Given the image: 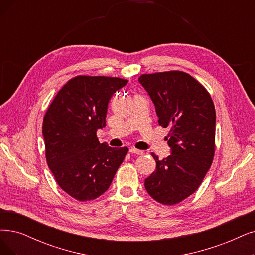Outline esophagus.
I'll return each mask as SVG.
<instances>
[{
    "label": "esophagus",
    "mask_w": 255,
    "mask_h": 255,
    "mask_svg": "<svg viewBox=\"0 0 255 255\" xmlns=\"http://www.w3.org/2000/svg\"><path fill=\"white\" fill-rule=\"evenodd\" d=\"M129 152H131V154H135V155H144V150H141V149H137L135 147H131L129 148Z\"/></svg>",
    "instance_id": "esophagus-1"
}]
</instances>
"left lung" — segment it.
I'll return each instance as SVG.
<instances>
[{"mask_svg":"<svg viewBox=\"0 0 255 255\" xmlns=\"http://www.w3.org/2000/svg\"><path fill=\"white\" fill-rule=\"evenodd\" d=\"M139 83L150 96L171 154L162 160L151 152L156 169L145 179L148 195L175 205L195 192L215 156L216 110L208 91L182 71L142 74Z\"/></svg>","mask_w":255,"mask_h":255,"instance_id":"1","label":"left lung"}]
</instances>
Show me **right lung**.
<instances>
[{"label":"right lung","instance_id":"obj_1","mask_svg":"<svg viewBox=\"0 0 255 255\" xmlns=\"http://www.w3.org/2000/svg\"><path fill=\"white\" fill-rule=\"evenodd\" d=\"M127 79L78 75L58 91L43 121L46 160L59 187L77 201L108 190L128 147L112 148L98 141L106 127L109 101Z\"/></svg>","mask_w":255,"mask_h":255}]
</instances>
